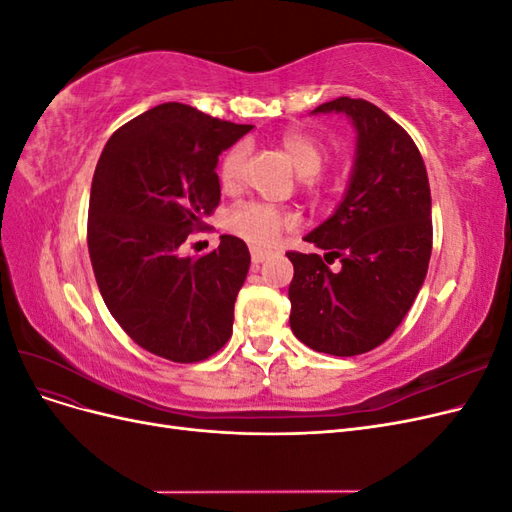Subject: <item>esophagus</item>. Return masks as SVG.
Returning a JSON list of instances; mask_svg holds the SVG:
<instances>
[{"instance_id": "obj_1", "label": "esophagus", "mask_w": 512, "mask_h": 512, "mask_svg": "<svg viewBox=\"0 0 512 512\" xmlns=\"http://www.w3.org/2000/svg\"><path fill=\"white\" fill-rule=\"evenodd\" d=\"M250 254H252V265H254L256 269H258L260 262H265V260H267V256H269V252L260 250V247H256V245H252V247H250Z\"/></svg>"}]
</instances>
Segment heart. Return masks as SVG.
Returning a JSON list of instances; mask_svg holds the SVG:
<instances>
[{"instance_id":"heart-1","label":"heart","mask_w":512,"mask_h":512,"mask_svg":"<svg viewBox=\"0 0 512 512\" xmlns=\"http://www.w3.org/2000/svg\"><path fill=\"white\" fill-rule=\"evenodd\" d=\"M280 143L286 151V156L303 175L305 183H316L314 175L327 166L329 162V147L324 145L318 136L303 132V130H288L282 134ZM243 164H245V145L237 143L224 151V156L218 166V177L222 188L235 190L243 179ZM297 224L294 213L288 209L273 207L267 203H243L228 213L226 226L247 243L267 247L277 241L284 230H290Z\"/></svg>"}]
</instances>
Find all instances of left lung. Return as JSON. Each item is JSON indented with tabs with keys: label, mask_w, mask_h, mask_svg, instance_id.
I'll return each instance as SVG.
<instances>
[{
	"label": "left lung",
	"mask_w": 512,
	"mask_h": 512,
	"mask_svg": "<svg viewBox=\"0 0 512 512\" xmlns=\"http://www.w3.org/2000/svg\"><path fill=\"white\" fill-rule=\"evenodd\" d=\"M331 111L354 121L356 160L342 205L305 241L329 250L324 259H342L343 269L331 272L318 254L286 252L294 267L290 329L316 352L354 356L395 333L425 282L431 192L421 151L382 108L346 96L314 108Z\"/></svg>",
	"instance_id": "obj_1"
}]
</instances>
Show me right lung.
<instances>
[{
    "label": "right lung",
    "mask_w": 512,
    "mask_h": 512,
    "mask_svg": "<svg viewBox=\"0 0 512 512\" xmlns=\"http://www.w3.org/2000/svg\"><path fill=\"white\" fill-rule=\"evenodd\" d=\"M252 126L166 102L108 138L89 196L87 245L108 312L132 342L198 363L232 335L250 269L247 245L222 235L200 258L179 247L220 205L218 156Z\"/></svg>",
    "instance_id": "1"
}]
</instances>
